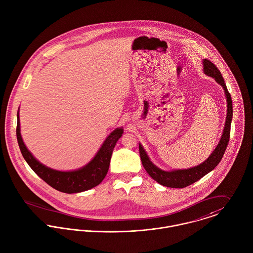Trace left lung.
<instances>
[{
	"mask_svg": "<svg viewBox=\"0 0 253 253\" xmlns=\"http://www.w3.org/2000/svg\"><path fill=\"white\" fill-rule=\"evenodd\" d=\"M203 72L206 76L214 79V81L218 84L221 85L224 90L225 98L227 102V114H226V120H225L224 128H223L221 138L219 140L218 144L214 148V150L208 157V159L205 160L203 163L191 168L176 169H170V170H164L162 169L158 168L156 165H154V163L150 160L149 156L147 155L145 149L141 145V143L139 142L140 159H141L142 166L144 167L147 173L155 181H157L159 184L163 186H167L170 188H183L196 182L197 180H199L204 175L211 171L219 164L220 160L224 155L226 147L228 145L229 138H230L231 122L233 118V105H232L231 95L228 92V89L226 87L224 80L222 78L220 71L216 68V66L213 63H211L208 59H203Z\"/></svg>",
	"mask_w": 253,
	"mask_h": 253,
	"instance_id": "1",
	"label": "left lung"
}]
</instances>
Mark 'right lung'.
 I'll return each mask as SVG.
<instances>
[{"label": "right lung", "mask_w": 253, "mask_h": 253, "mask_svg": "<svg viewBox=\"0 0 253 253\" xmlns=\"http://www.w3.org/2000/svg\"><path fill=\"white\" fill-rule=\"evenodd\" d=\"M123 132V127L114 129L106 138L95 156L84 167L71 170H58L41 163L27 148L20 133L19 110L17 112L16 137L24 159L42 180L58 191L68 194L89 190L103 181L110 168L113 148Z\"/></svg>", "instance_id": "add662e5"}]
</instances>
